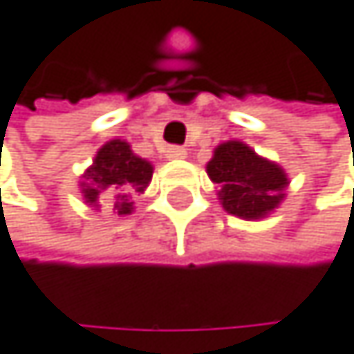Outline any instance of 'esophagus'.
Masks as SVG:
<instances>
[{
  "label": "esophagus",
  "mask_w": 354,
  "mask_h": 354,
  "mask_svg": "<svg viewBox=\"0 0 354 354\" xmlns=\"http://www.w3.org/2000/svg\"><path fill=\"white\" fill-rule=\"evenodd\" d=\"M166 158L168 160H186L188 158V151L183 147H168L166 149Z\"/></svg>",
  "instance_id": "1"
}]
</instances>
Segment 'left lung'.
<instances>
[{"mask_svg": "<svg viewBox=\"0 0 354 354\" xmlns=\"http://www.w3.org/2000/svg\"><path fill=\"white\" fill-rule=\"evenodd\" d=\"M205 171L218 186L221 205L242 221H261L286 198L288 173L277 162L261 158L240 140H227L214 149Z\"/></svg>", "mask_w": 354, "mask_h": 354, "instance_id": "8db88e82", "label": "left lung"}]
</instances>
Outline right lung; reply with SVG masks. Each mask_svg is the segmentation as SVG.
I'll return each instance as SVG.
<instances>
[{
    "mask_svg": "<svg viewBox=\"0 0 354 354\" xmlns=\"http://www.w3.org/2000/svg\"><path fill=\"white\" fill-rule=\"evenodd\" d=\"M153 177V164L136 156L127 140H108L103 145L93 164L86 168L80 190L88 207H101V194L112 196V205L118 216L133 212V198L145 194Z\"/></svg>",
    "mask_w": 354,
    "mask_h": 354,
    "instance_id": "add662e5",
    "label": "right lung"
}]
</instances>
